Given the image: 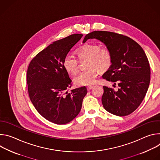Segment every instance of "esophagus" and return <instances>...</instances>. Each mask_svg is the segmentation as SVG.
<instances>
[{
  "instance_id": "obj_1",
  "label": "esophagus",
  "mask_w": 160,
  "mask_h": 160,
  "mask_svg": "<svg viewBox=\"0 0 160 160\" xmlns=\"http://www.w3.org/2000/svg\"><path fill=\"white\" fill-rule=\"evenodd\" d=\"M94 87L93 86H88V87H87V90H91V89H92V88H93Z\"/></svg>"
}]
</instances>
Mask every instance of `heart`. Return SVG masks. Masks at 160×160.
<instances>
[{"label":"heart","mask_w":160,"mask_h":160,"mask_svg":"<svg viewBox=\"0 0 160 160\" xmlns=\"http://www.w3.org/2000/svg\"><path fill=\"white\" fill-rule=\"evenodd\" d=\"M80 61L87 59L88 70L80 72L73 79L77 86H88L96 82L98 70L100 72L108 70L112 65V54L106 47H100L96 43L85 44L76 51ZM64 69L70 75H75L78 70V61L71 55H66L62 61Z\"/></svg>","instance_id":"1"}]
</instances>
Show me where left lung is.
<instances>
[{"label":"left lung","instance_id":"8db88e82","mask_svg":"<svg viewBox=\"0 0 160 160\" xmlns=\"http://www.w3.org/2000/svg\"><path fill=\"white\" fill-rule=\"evenodd\" d=\"M89 38L101 41L110 50L112 65L102 77L119 86L117 91L103 86L104 108L117 116L130 115L143 101L150 83V66L144 50L128 37L114 32L94 31L83 42Z\"/></svg>","mask_w":160,"mask_h":160}]
</instances>
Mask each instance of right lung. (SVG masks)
<instances>
[{
  "label": "right lung",
  "mask_w": 160,
  "mask_h": 160,
  "mask_svg": "<svg viewBox=\"0 0 160 160\" xmlns=\"http://www.w3.org/2000/svg\"><path fill=\"white\" fill-rule=\"evenodd\" d=\"M82 36L73 34L54 42L38 53L28 68L30 99L43 118L56 124H66L73 120L80 112L87 93V88L82 87L64 94L72 84L62 61Z\"/></svg>",
  "instance_id": "right-lung-1"
}]
</instances>
